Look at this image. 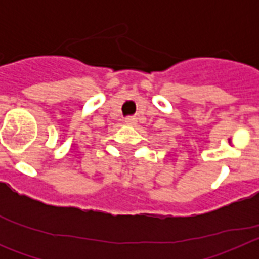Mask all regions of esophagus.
Instances as JSON below:
<instances>
[{"mask_svg":"<svg viewBox=\"0 0 259 259\" xmlns=\"http://www.w3.org/2000/svg\"><path fill=\"white\" fill-rule=\"evenodd\" d=\"M124 123L127 125H135L137 123V120L135 116H127V118H124Z\"/></svg>","mask_w":259,"mask_h":259,"instance_id":"1","label":"esophagus"}]
</instances>
